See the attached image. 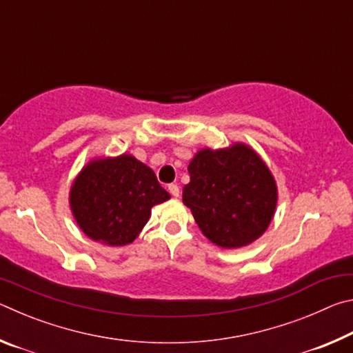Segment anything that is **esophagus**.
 Listing matches in <instances>:
<instances>
[{"label":"esophagus","mask_w":353,"mask_h":353,"mask_svg":"<svg viewBox=\"0 0 353 353\" xmlns=\"http://www.w3.org/2000/svg\"><path fill=\"white\" fill-rule=\"evenodd\" d=\"M168 190H170L171 196H174V198H179V193H181V190H179V185L177 183L168 185Z\"/></svg>","instance_id":"esophagus-1"}]
</instances>
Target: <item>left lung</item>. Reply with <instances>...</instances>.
Returning a JSON list of instances; mask_svg holds the SVG:
<instances>
[{"instance_id":"obj_1","label":"left lung","mask_w":353,"mask_h":353,"mask_svg":"<svg viewBox=\"0 0 353 353\" xmlns=\"http://www.w3.org/2000/svg\"><path fill=\"white\" fill-rule=\"evenodd\" d=\"M188 172L182 201L213 244L236 249L265 234L276 212L277 185L252 148L235 143L201 149Z\"/></svg>"}]
</instances>
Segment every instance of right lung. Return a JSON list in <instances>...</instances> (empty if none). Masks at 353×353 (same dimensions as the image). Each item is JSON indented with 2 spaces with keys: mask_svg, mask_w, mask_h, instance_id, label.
<instances>
[{
  "mask_svg": "<svg viewBox=\"0 0 353 353\" xmlns=\"http://www.w3.org/2000/svg\"><path fill=\"white\" fill-rule=\"evenodd\" d=\"M170 199L154 171L134 155L94 159L83 166L70 190V207L88 238L107 246L132 243L151 216V208Z\"/></svg>",
  "mask_w": 353,
  "mask_h": 353,
  "instance_id": "obj_1",
  "label": "right lung"
}]
</instances>
